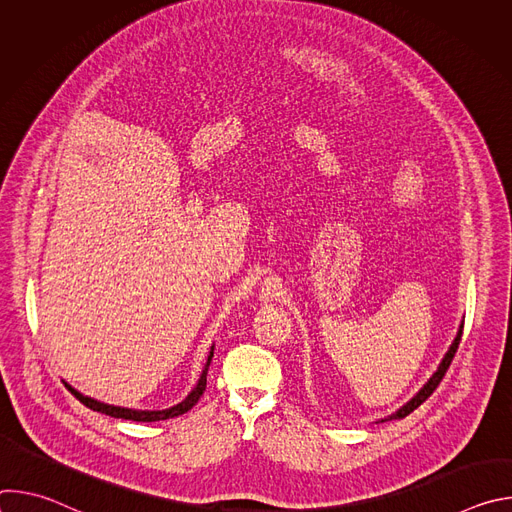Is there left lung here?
Masks as SVG:
<instances>
[{
  "label": "left lung",
  "mask_w": 512,
  "mask_h": 512,
  "mask_svg": "<svg viewBox=\"0 0 512 512\" xmlns=\"http://www.w3.org/2000/svg\"><path fill=\"white\" fill-rule=\"evenodd\" d=\"M462 330H464V324L460 326V332H458V336H456V340H454V344H452V348L448 350V354H446V358L442 360V364H440V369H437V373L429 379V383L407 403V405H403L397 413H393L389 419H401V417H405V415H409L411 411H415L435 389H437V385L442 383V379L446 377V373H448V369H450V364H452V360H454V356H456V352H458V346H460V340H462Z\"/></svg>",
  "instance_id": "obj_1"
}]
</instances>
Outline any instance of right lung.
Masks as SVG:
<instances>
[{"mask_svg": "<svg viewBox=\"0 0 512 512\" xmlns=\"http://www.w3.org/2000/svg\"><path fill=\"white\" fill-rule=\"evenodd\" d=\"M210 360H212V352H210V356H208V362H206V367H204V371H202V377H200L196 389H194L182 403H178L176 407L166 409V411H133V409L113 407V405L99 403V401H95V399H91V397H85V395L77 393L75 389H70V391L75 393V397H77L83 405H87L89 409L99 411V413H105V415H111V417H121V419H131V421H162V419L178 417V415L190 411V409L196 405V401L200 399V395H202L204 389H206V375H208V364H210Z\"/></svg>", "mask_w": 512, "mask_h": 512, "instance_id": "1", "label": "right lung"}]
</instances>
